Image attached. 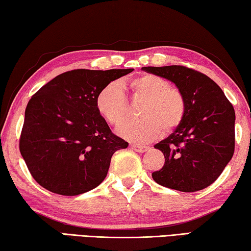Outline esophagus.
I'll return each mask as SVG.
<instances>
[{"label": "esophagus", "mask_w": 251, "mask_h": 251, "mask_svg": "<svg viewBox=\"0 0 251 251\" xmlns=\"http://www.w3.org/2000/svg\"><path fill=\"white\" fill-rule=\"evenodd\" d=\"M130 148L135 151H138V152H144L148 151V147L147 146H143V145H136V144H131Z\"/></svg>", "instance_id": "1"}]
</instances>
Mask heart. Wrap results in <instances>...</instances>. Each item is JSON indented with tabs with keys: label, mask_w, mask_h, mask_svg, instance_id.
Segmentation results:
<instances>
[{
	"label": "heart",
	"mask_w": 251,
	"mask_h": 251,
	"mask_svg": "<svg viewBox=\"0 0 251 251\" xmlns=\"http://www.w3.org/2000/svg\"><path fill=\"white\" fill-rule=\"evenodd\" d=\"M128 87L134 101H144L138 110L141 120L120 128L123 137L137 143H148L164 131L172 134L182 124L187 113L186 97L179 88L155 74H142L129 80ZM97 112L108 124L120 127L129 120L130 108L118 83L101 87L95 99Z\"/></svg>",
	"instance_id": "b5f03b06"
}]
</instances>
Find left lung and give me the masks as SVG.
I'll return each instance as SVG.
<instances>
[{
    "label": "left lung",
    "mask_w": 251,
    "mask_h": 251,
    "mask_svg": "<svg viewBox=\"0 0 251 251\" xmlns=\"http://www.w3.org/2000/svg\"><path fill=\"white\" fill-rule=\"evenodd\" d=\"M172 80L184 93L187 113L182 124L154 146L165 164L152 179L179 192H198L223 173L235 151V109L207 75L181 65L143 67Z\"/></svg>",
    "instance_id": "8db88e82"
}]
</instances>
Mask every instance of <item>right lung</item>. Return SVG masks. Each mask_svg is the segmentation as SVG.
<instances>
[{"label":"right lung","instance_id":"right-lung-1","mask_svg":"<svg viewBox=\"0 0 251 251\" xmlns=\"http://www.w3.org/2000/svg\"><path fill=\"white\" fill-rule=\"evenodd\" d=\"M133 71H69L31 97L20 151L37 184L54 194L76 196L105 179L113 154L128 143L110 130L95 99L101 87Z\"/></svg>","mask_w":251,"mask_h":251}]
</instances>
